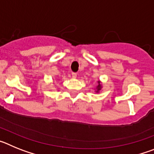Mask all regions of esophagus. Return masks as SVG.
I'll return each mask as SVG.
<instances>
[{"label": "esophagus", "instance_id": "esophagus-1", "mask_svg": "<svg viewBox=\"0 0 154 154\" xmlns=\"http://www.w3.org/2000/svg\"><path fill=\"white\" fill-rule=\"evenodd\" d=\"M72 76L73 79H75L76 77H77V74H76L75 72H72Z\"/></svg>", "mask_w": 154, "mask_h": 154}]
</instances>
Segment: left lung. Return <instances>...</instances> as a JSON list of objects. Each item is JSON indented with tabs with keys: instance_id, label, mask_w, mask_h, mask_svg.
I'll list each match as a JSON object with an SVG mask.
<instances>
[{
	"instance_id": "8db88e82",
	"label": "left lung",
	"mask_w": 154,
	"mask_h": 154,
	"mask_svg": "<svg viewBox=\"0 0 154 154\" xmlns=\"http://www.w3.org/2000/svg\"><path fill=\"white\" fill-rule=\"evenodd\" d=\"M101 89H102V85H101V84H100V82L98 81V85H97V87H96V92H99V91L101 90Z\"/></svg>"
}]
</instances>
